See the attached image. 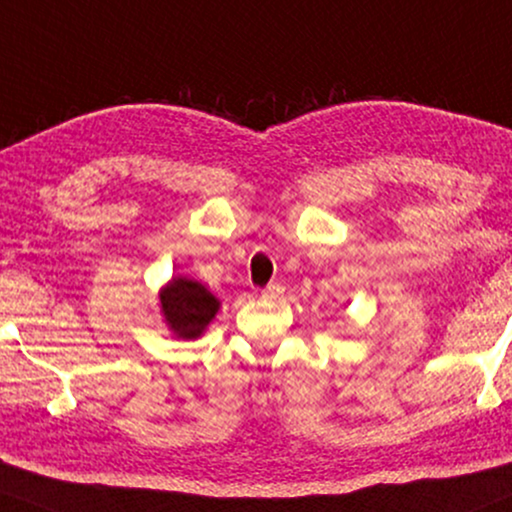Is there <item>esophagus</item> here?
Wrapping results in <instances>:
<instances>
[{
  "instance_id": "1",
  "label": "esophagus",
  "mask_w": 512,
  "mask_h": 512,
  "mask_svg": "<svg viewBox=\"0 0 512 512\" xmlns=\"http://www.w3.org/2000/svg\"><path fill=\"white\" fill-rule=\"evenodd\" d=\"M283 290H286V288H283L281 283H269V286L262 290V297H264V300H278V297L283 295Z\"/></svg>"
}]
</instances>
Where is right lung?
Masks as SVG:
<instances>
[{"mask_svg":"<svg viewBox=\"0 0 512 512\" xmlns=\"http://www.w3.org/2000/svg\"><path fill=\"white\" fill-rule=\"evenodd\" d=\"M160 312L177 338L196 340L219 312V300L203 283L177 276L160 290Z\"/></svg>","mask_w":512,"mask_h":512,"instance_id":"obj_1","label":"right lung"}]
</instances>
